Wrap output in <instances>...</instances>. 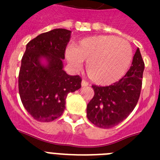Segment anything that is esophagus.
<instances>
[{"mask_svg": "<svg viewBox=\"0 0 160 160\" xmlns=\"http://www.w3.org/2000/svg\"><path fill=\"white\" fill-rule=\"evenodd\" d=\"M81 85H82L83 87H85V86H88L89 85V83L87 81H85V80H83L82 82H81Z\"/></svg>", "mask_w": 160, "mask_h": 160, "instance_id": "obj_1", "label": "esophagus"}]
</instances>
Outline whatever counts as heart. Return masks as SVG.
Masks as SVG:
<instances>
[{"mask_svg":"<svg viewBox=\"0 0 160 160\" xmlns=\"http://www.w3.org/2000/svg\"><path fill=\"white\" fill-rule=\"evenodd\" d=\"M65 58L75 70L86 63L90 80L99 85H110L121 79L131 64L132 48L124 39L97 36L80 41L65 51Z\"/></svg>","mask_w":160,"mask_h":160,"instance_id":"b5f03b06","label":"heart"}]
</instances>
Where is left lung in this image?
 Returning <instances> with one entry per match:
<instances>
[{
  "label": "left lung",
  "mask_w": 160,
  "mask_h": 160,
  "mask_svg": "<svg viewBox=\"0 0 160 160\" xmlns=\"http://www.w3.org/2000/svg\"><path fill=\"white\" fill-rule=\"evenodd\" d=\"M144 63L139 49L124 77L109 86L92 85L95 95L87 105V118L103 129L115 126L129 116L139 100Z\"/></svg>",
  "instance_id": "obj_1"
}]
</instances>
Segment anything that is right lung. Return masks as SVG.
Masks as SVG:
<instances>
[{
	"label": "right lung",
	"instance_id": "1",
	"mask_svg": "<svg viewBox=\"0 0 160 160\" xmlns=\"http://www.w3.org/2000/svg\"><path fill=\"white\" fill-rule=\"evenodd\" d=\"M70 34L66 29H54L26 45L19 73V94L25 109L38 121L50 122L60 117L68 94L81 87L79 75H69L63 70Z\"/></svg>",
	"mask_w": 160,
	"mask_h": 160
}]
</instances>
